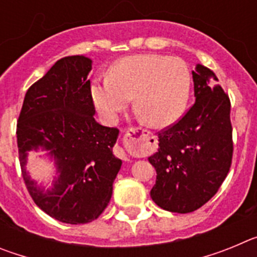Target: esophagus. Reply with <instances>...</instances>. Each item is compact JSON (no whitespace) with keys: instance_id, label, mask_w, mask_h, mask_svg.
Masks as SVG:
<instances>
[{"instance_id":"34e87169","label":"esophagus","mask_w":257,"mask_h":257,"mask_svg":"<svg viewBox=\"0 0 257 257\" xmlns=\"http://www.w3.org/2000/svg\"><path fill=\"white\" fill-rule=\"evenodd\" d=\"M152 134L151 131L144 130V128H139V127H130L127 128L126 134H124V138L128 140H139L142 138H149Z\"/></svg>"}]
</instances>
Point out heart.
Segmentation results:
<instances>
[{
    "instance_id": "b5f03b06",
    "label": "heart",
    "mask_w": 257,
    "mask_h": 257,
    "mask_svg": "<svg viewBox=\"0 0 257 257\" xmlns=\"http://www.w3.org/2000/svg\"><path fill=\"white\" fill-rule=\"evenodd\" d=\"M190 91V73L179 58L139 54L119 59L108 78L95 79L91 96L106 121L113 122L134 97V109L156 128L174 123L183 114Z\"/></svg>"
}]
</instances>
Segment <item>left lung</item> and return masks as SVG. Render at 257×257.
Wrapping results in <instances>:
<instances>
[{
    "mask_svg": "<svg viewBox=\"0 0 257 257\" xmlns=\"http://www.w3.org/2000/svg\"><path fill=\"white\" fill-rule=\"evenodd\" d=\"M217 81L212 70L197 65L193 72L196 101L158 133L160 148L149 157L157 171L151 197L163 210H198L216 194L230 170V99Z\"/></svg>",
    "mask_w": 257,
    "mask_h": 257,
    "instance_id": "1",
    "label": "left lung"
}]
</instances>
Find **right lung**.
I'll return each mask as SVG.
<instances>
[{
	"instance_id": "add662e5",
	"label": "right lung",
	"mask_w": 257,
	"mask_h": 257,
	"mask_svg": "<svg viewBox=\"0 0 257 257\" xmlns=\"http://www.w3.org/2000/svg\"><path fill=\"white\" fill-rule=\"evenodd\" d=\"M90 70L85 56L56 61L28 88L17 123L22 176L32 199L54 219L76 225L103 213L122 165L112 152L118 128L95 121ZM40 146L54 157L61 174L47 192L25 171L26 152Z\"/></svg>"
}]
</instances>
